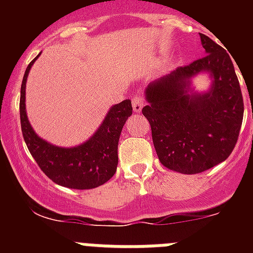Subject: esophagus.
<instances>
[{"instance_id":"34e87169","label":"esophagus","mask_w":253,"mask_h":253,"mask_svg":"<svg viewBox=\"0 0 253 253\" xmlns=\"http://www.w3.org/2000/svg\"><path fill=\"white\" fill-rule=\"evenodd\" d=\"M144 106V101H143L142 96H134L133 97V110L134 113H140L142 107Z\"/></svg>"}]
</instances>
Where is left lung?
Returning a JSON list of instances; mask_svg holds the SVG:
<instances>
[{
	"label": "left lung",
	"mask_w": 253,
	"mask_h": 253,
	"mask_svg": "<svg viewBox=\"0 0 253 253\" xmlns=\"http://www.w3.org/2000/svg\"><path fill=\"white\" fill-rule=\"evenodd\" d=\"M205 55L151 82L143 115L163 166L194 175L227 160L236 146L243 119V99L234 66L224 48L200 34ZM202 73L211 78L208 91L193 90Z\"/></svg>",
	"instance_id": "8db88e82"
}]
</instances>
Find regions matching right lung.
Returning <instances> with one entry per match:
<instances>
[{
  "mask_svg": "<svg viewBox=\"0 0 253 253\" xmlns=\"http://www.w3.org/2000/svg\"><path fill=\"white\" fill-rule=\"evenodd\" d=\"M40 53L31 60L22 78L20 95L21 130L29 152L42 171L60 186L87 190L104 185L118 167V143L123 126L133 113L130 100L113 105L101 125L86 142L76 147H58L40 138L26 115L25 90L31 66Z\"/></svg>",
  "mask_w": 253,
  "mask_h": 253,
  "instance_id": "obj_1",
  "label": "right lung"
}]
</instances>
